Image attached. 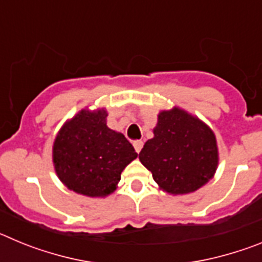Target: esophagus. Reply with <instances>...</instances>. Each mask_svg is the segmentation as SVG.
Masks as SVG:
<instances>
[{"mask_svg": "<svg viewBox=\"0 0 262 262\" xmlns=\"http://www.w3.org/2000/svg\"><path fill=\"white\" fill-rule=\"evenodd\" d=\"M134 148H135V151L140 152L142 151V148H143V142L142 140H136V142H134Z\"/></svg>", "mask_w": 262, "mask_h": 262, "instance_id": "34e87169", "label": "esophagus"}]
</instances>
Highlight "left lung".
<instances>
[{"label":"left lung","mask_w":262,"mask_h":262,"mask_svg":"<svg viewBox=\"0 0 262 262\" xmlns=\"http://www.w3.org/2000/svg\"><path fill=\"white\" fill-rule=\"evenodd\" d=\"M160 189L173 195L193 193L214 177L217 168L215 134L180 107L160 111L154 138L139 154Z\"/></svg>","instance_id":"8db88e82"}]
</instances>
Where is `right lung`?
Segmentation results:
<instances>
[{
	"instance_id": "obj_1",
	"label": "right lung",
	"mask_w": 262,
	"mask_h": 262,
	"mask_svg": "<svg viewBox=\"0 0 262 262\" xmlns=\"http://www.w3.org/2000/svg\"><path fill=\"white\" fill-rule=\"evenodd\" d=\"M107 111L82 108L53 142V165L60 181L78 194L106 196L117 189L123 169L138 157L123 134L106 124Z\"/></svg>"
}]
</instances>
